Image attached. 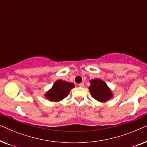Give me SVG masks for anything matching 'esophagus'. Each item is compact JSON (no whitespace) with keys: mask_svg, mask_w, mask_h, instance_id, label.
Here are the masks:
<instances>
[{"mask_svg":"<svg viewBox=\"0 0 147 147\" xmlns=\"http://www.w3.org/2000/svg\"><path fill=\"white\" fill-rule=\"evenodd\" d=\"M80 86V87H81V88H84V83H80V84H79V85H78Z\"/></svg>","mask_w":147,"mask_h":147,"instance_id":"1","label":"esophagus"}]
</instances>
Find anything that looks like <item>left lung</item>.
Segmentation results:
<instances>
[{"mask_svg":"<svg viewBox=\"0 0 147 147\" xmlns=\"http://www.w3.org/2000/svg\"><path fill=\"white\" fill-rule=\"evenodd\" d=\"M89 90L92 98L100 102H105L113 97L111 90L105 82L100 79L92 80Z\"/></svg>","mask_w":147,"mask_h":147,"instance_id":"1","label":"left lung"}]
</instances>
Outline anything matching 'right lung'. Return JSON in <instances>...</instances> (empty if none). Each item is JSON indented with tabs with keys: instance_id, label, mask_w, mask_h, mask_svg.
<instances>
[{
	"instance_id": "1",
	"label": "right lung",
	"mask_w": 147,
	"mask_h": 147,
	"mask_svg": "<svg viewBox=\"0 0 147 147\" xmlns=\"http://www.w3.org/2000/svg\"><path fill=\"white\" fill-rule=\"evenodd\" d=\"M74 88V84L63 80H57L53 86L45 94V98L52 102H59L67 97L70 90Z\"/></svg>"
}]
</instances>
